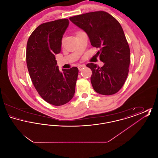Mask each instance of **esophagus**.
Masks as SVG:
<instances>
[{
  "label": "esophagus",
  "instance_id": "1",
  "mask_svg": "<svg viewBox=\"0 0 158 158\" xmlns=\"http://www.w3.org/2000/svg\"><path fill=\"white\" fill-rule=\"evenodd\" d=\"M84 68H85V64H81V65L78 66V69H79L80 71H81Z\"/></svg>",
  "mask_w": 158,
  "mask_h": 158
}]
</instances>
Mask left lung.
<instances>
[{
	"mask_svg": "<svg viewBox=\"0 0 158 158\" xmlns=\"http://www.w3.org/2000/svg\"><path fill=\"white\" fill-rule=\"evenodd\" d=\"M69 19L87 34L91 45L99 48L97 54L104 66L86 64L92 72L94 89L104 95L117 93L126 82L130 62L129 45L120 23L104 11L76 15Z\"/></svg>",
	"mask_w": 158,
	"mask_h": 158,
	"instance_id": "obj_1",
	"label": "left lung"
}]
</instances>
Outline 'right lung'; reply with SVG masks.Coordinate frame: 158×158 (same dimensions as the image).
<instances>
[{"mask_svg":"<svg viewBox=\"0 0 158 158\" xmlns=\"http://www.w3.org/2000/svg\"><path fill=\"white\" fill-rule=\"evenodd\" d=\"M69 24L68 19L42 23L32 32L27 44V64L32 83L41 98L56 106L73 98L79 72L76 67L60 72L55 57L61 52Z\"/></svg>","mask_w":158,"mask_h":158,"instance_id":"add662e5","label":"right lung"}]
</instances>
